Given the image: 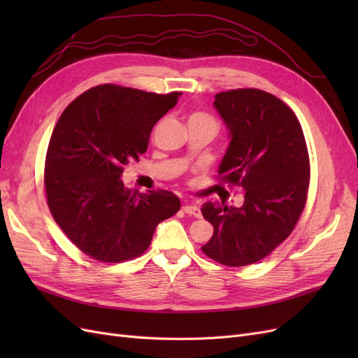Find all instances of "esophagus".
Returning a JSON list of instances; mask_svg holds the SVG:
<instances>
[{
    "mask_svg": "<svg viewBox=\"0 0 358 358\" xmlns=\"http://www.w3.org/2000/svg\"><path fill=\"white\" fill-rule=\"evenodd\" d=\"M182 210L188 213V215H191V216H196V218H200V216H201V210H200L199 206H196V204H185L182 208Z\"/></svg>",
    "mask_w": 358,
    "mask_h": 358,
    "instance_id": "esophagus-1",
    "label": "esophagus"
}]
</instances>
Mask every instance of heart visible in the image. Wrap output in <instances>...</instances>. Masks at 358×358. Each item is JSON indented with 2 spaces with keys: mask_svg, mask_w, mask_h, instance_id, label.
Returning <instances> with one entry per match:
<instances>
[{
  "mask_svg": "<svg viewBox=\"0 0 358 358\" xmlns=\"http://www.w3.org/2000/svg\"><path fill=\"white\" fill-rule=\"evenodd\" d=\"M192 117H208V116H204V115H199V113H197V115H192V116H191V119H192Z\"/></svg>",
  "mask_w": 358,
  "mask_h": 358,
  "instance_id": "obj_1",
  "label": "heart"
}]
</instances>
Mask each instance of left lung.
Instances as JSON below:
<instances>
[{
  "instance_id": "obj_1",
  "label": "left lung",
  "mask_w": 358,
  "mask_h": 358,
  "mask_svg": "<svg viewBox=\"0 0 358 358\" xmlns=\"http://www.w3.org/2000/svg\"><path fill=\"white\" fill-rule=\"evenodd\" d=\"M213 106L230 140L218 175L241 185L245 201L203 204L213 236L201 251L241 267L263 259L294 229L306 203L309 157L296 115L275 95L233 90L216 94Z\"/></svg>"
}]
</instances>
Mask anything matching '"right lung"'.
Here are the masks:
<instances>
[{"label":"right lung","mask_w":358,"mask_h":358,"mask_svg":"<svg viewBox=\"0 0 358 358\" xmlns=\"http://www.w3.org/2000/svg\"><path fill=\"white\" fill-rule=\"evenodd\" d=\"M182 92L100 85L79 95L53 128L45 187L53 220L82 252L119 263L143 254L157 225L180 209L169 191L138 192L124 166L146 152L154 125Z\"/></svg>","instance_id":"1"}]
</instances>
